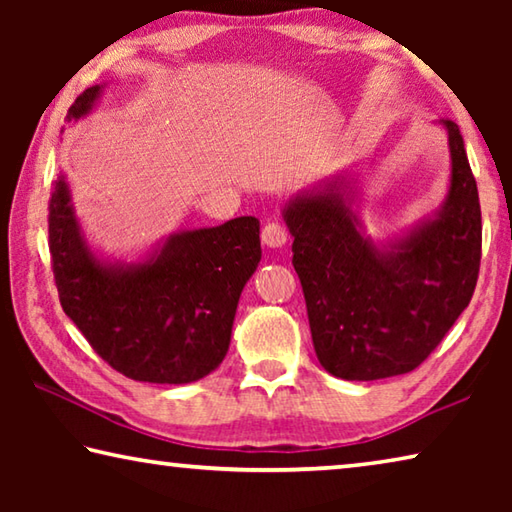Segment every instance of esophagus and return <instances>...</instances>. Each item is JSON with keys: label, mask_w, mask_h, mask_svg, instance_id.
<instances>
[{"label": "esophagus", "mask_w": 512, "mask_h": 512, "mask_svg": "<svg viewBox=\"0 0 512 512\" xmlns=\"http://www.w3.org/2000/svg\"><path fill=\"white\" fill-rule=\"evenodd\" d=\"M262 241L268 248H282L289 241V232L280 223H266L262 228Z\"/></svg>", "instance_id": "1"}]
</instances>
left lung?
I'll return each mask as SVG.
<instances>
[{
    "mask_svg": "<svg viewBox=\"0 0 512 512\" xmlns=\"http://www.w3.org/2000/svg\"><path fill=\"white\" fill-rule=\"evenodd\" d=\"M449 189L411 230L372 241L348 171L293 194L282 219L307 302L314 350L329 375H404L436 350L470 305L481 262V205L463 135L449 119Z\"/></svg>",
    "mask_w": 512,
    "mask_h": 512,
    "instance_id": "left-lung-1",
    "label": "left lung"
}]
</instances>
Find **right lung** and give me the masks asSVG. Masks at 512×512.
<instances>
[{"instance_id":"right-lung-1","label":"right lung","mask_w":512,"mask_h":512,"mask_svg":"<svg viewBox=\"0 0 512 512\" xmlns=\"http://www.w3.org/2000/svg\"><path fill=\"white\" fill-rule=\"evenodd\" d=\"M103 88L79 94L67 121L88 117ZM49 250L65 314L103 361L149 384H192L219 368L239 296L262 259L255 216L173 232L137 262L101 257L65 176L49 201Z\"/></svg>"}]
</instances>
